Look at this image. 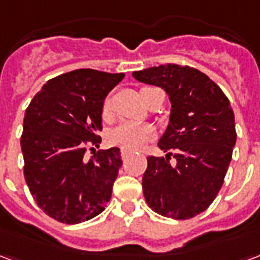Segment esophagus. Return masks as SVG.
<instances>
[{
  "mask_svg": "<svg viewBox=\"0 0 260 260\" xmlns=\"http://www.w3.org/2000/svg\"><path fill=\"white\" fill-rule=\"evenodd\" d=\"M131 156V152H126V150H121V157L124 158H128Z\"/></svg>",
  "mask_w": 260,
  "mask_h": 260,
  "instance_id": "1",
  "label": "esophagus"
}]
</instances>
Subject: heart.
Wrapping results in <instances>:
<instances>
[{"instance_id": "heart-1", "label": "heart", "mask_w": 260, "mask_h": 260, "mask_svg": "<svg viewBox=\"0 0 260 260\" xmlns=\"http://www.w3.org/2000/svg\"><path fill=\"white\" fill-rule=\"evenodd\" d=\"M149 89L152 87H143L141 90L142 96ZM103 117L106 119L113 118V100L110 96L106 97V100L103 103ZM153 135H154V131L147 125L124 122L108 134V142L110 145L119 147L122 150L135 152V150H139L146 142L150 141Z\"/></svg>"}]
</instances>
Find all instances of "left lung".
Segmentation results:
<instances>
[{
    "label": "left lung",
    "mask_w": 260,
    "mask_h": 260,
    "mask_svg": "<svg viewBox=\"0 0 260 260\" xmlns=\"http://www.w3.org/2000/svg\"><path fill=\"white\" fill-rule=\"evenodd\" d=\"M132 76L164 89L171 100L170 124L158 142L169 154L147 157L145 199L164 217H195L217 196L233 157L237 132L230 100L207 75L186 65H158Z\"/></svg>",
    "instance_id": "8db88e82"
}]
</instances>
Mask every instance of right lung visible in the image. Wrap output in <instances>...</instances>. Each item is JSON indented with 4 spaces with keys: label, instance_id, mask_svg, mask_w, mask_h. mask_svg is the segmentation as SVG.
<instances>
[{
    "label": "right lung",
    "instance_id": "1",
    "mask_svg": "<svg viewBox=\"0 0 260 260\" xmlns=\"http://www.w3.org/2000/svg\"><path fill=\"white\" fill-rule=\"evenodd\" d=\"M124 74L76 69L43 86L26 108L20 146L23 174L37 206L59 223L96 217L111 199L122 164L118 147L93 152L103 103Z\"/></svg>",
    "mask_w": 260,
    "mask_h": 260
}]
</instances>
